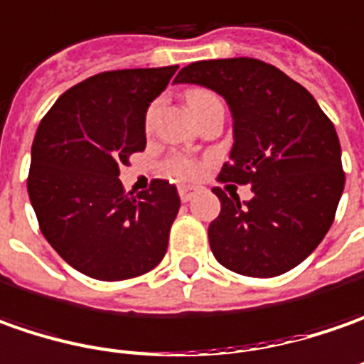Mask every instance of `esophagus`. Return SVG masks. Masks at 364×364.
<instances>
[{
  "instance_id": "34e87169",
  "label": "esophagus",
  "mask_w": 364,
  "mask_h": 364,
  "mask_svg": "<svg viewBox=\"0 0 364 364\" xmlns=\"http://www.w3.org/2000/svg\"><path fill=\"white\" fill-rule=\"evenodd\" d=\"M197 193H199V189L195 185H181L179 187V197H181V201H185V203L191 201Z\"/></svg>"
}]
</instances>
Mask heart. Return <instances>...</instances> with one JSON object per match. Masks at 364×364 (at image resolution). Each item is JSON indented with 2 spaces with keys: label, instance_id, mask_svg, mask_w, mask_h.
Segmentation results:
<instances>
[{
  "label": "heart",
  "instance_id": "b5f03b06",
  "mask_svg": "<svg viewBox=\"0 0 364 364\" xmlns=\"http://www.w3.org/2000/svg\"><path fill=\"white\" fill-rule=\"evenodd\" d=\"M213 100H220L218 96L213 95V92H207V90H193V92H189L187 96V105L191 108V112H197V110H201V108L209 105V102H213ZM155 112H157V107H151L149 108V112H146V119H144V124H146V129L153 124V120H155ZM165 169L169 175L173 177H179V179H189V177H195L197 175V163H195L193 159L189 157H183V155H175V157H171L167 161V165H165Z\"/></svg>",
  "mask_w": 364,
  "mask_h": 364
}]
</instances>
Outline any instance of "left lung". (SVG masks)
Masks as SVG:
<instances>
[{
  "instance_id": "obj_1",
  "label": "left lung",
  "mask_w": 364,
  "mask_h": 364,
  "mask_svg": "<svg viewBox=\"0 0 364 364\" xmlns=\"http://www.w3.org/2000/svg\"><path fill=\"white\" fill-rule=\"evenodd\" d=\"M175 84H199L225 98L233 146L218 179L250 183L254 193L242 203L213 189L221 201L209 223L215 259L252 278L304 262L331 230L345 189L338 134L314 96L256 58L193 62Z\"/></svg>"
}]
</instances>
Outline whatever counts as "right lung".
<instances>
[{"mask_svg":"<svg viewBox=\"0 0 364 364\" xmlns=\"http://www.w3.org/2000/svg\"><path fill=\"white\" fill-rule=\"evenodd\" d=\"M179 66L102 72L48 110L32 144L28 193L48 244L82 274L119 282L163 259L181 199L165 179L124 193L119 165L144 151V114Z\"/></svg>","mask_w":364,"mask_h":364,"instance_id":"right-lung-1","label":"right lung"}]
</instances>
